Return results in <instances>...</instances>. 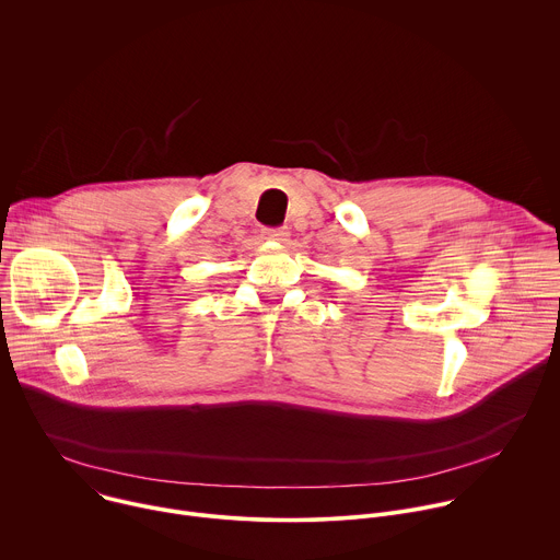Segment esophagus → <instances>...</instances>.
Here are the masks:
<instances>
[{
	"label": "esophagus",
	"instance_id": "1",
	"mask_svg": "<svg viewBox=\"0 0 560 560\" xmlns=\"http://www.w3.org/2000/svg\"><path fill=\"white\" fill-rule=\"evenodd\" d=\"M264 237L270 240V242L283 244V242H288L290 233H288V229H266V231H264Z\"/></svg>",
	"mask_w": 560,
	"mask_h": 560
}]
</instances>
